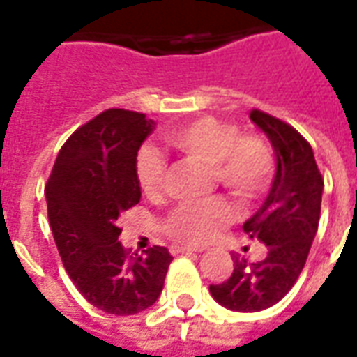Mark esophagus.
I'll list each match as a JSON object with an SVG mask.
<instances>
[{"instance_id": "34e87169", "label": "esophagus", "mask_w": 357, "mask_h": 357, "mask_svg": "<svg viewBox=\"0 0 357 357\" xmlns=\"http://www.w3.org/2000/svg\"><path fill=\"white\" fill-rule=\"evenodd\" d=\"M172 252L174 255H195V252H202V250L195 247H185V245H176V247H172Z\"/></svg>"}]
</instances>
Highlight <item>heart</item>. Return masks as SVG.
<instances>
[{
	"instance_id": "obj_1",
	"label": "heart",
	"mask_w": 357,
	"mask_h": 357,
	"mask_svg": "<svg viewBox=\"0 0 357 357\" xmlns=\"http://www.w3.org/2000/svg\"><path fill=\"white\" fill-rule=\"evenodd\" d=\"M181 155L210 166L216 179L241 201H250L268 185L273 158L268 145L255 135H241L237 126L216 118H199L166 135ZM166 166L153 149L137 156V181L149 197L160 195ZM233 210L224 199H202L179 204L166 220V231L179 243L204 245L231 224Z\"/></svg>"
}]
</instances>
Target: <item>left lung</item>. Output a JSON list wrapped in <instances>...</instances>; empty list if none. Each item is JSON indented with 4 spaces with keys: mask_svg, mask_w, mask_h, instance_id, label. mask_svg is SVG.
<instances>
[{
    "mask_svg": "<svg viewBox=\"0 0 357 357\" xmlns=\"http://www.w3.org/2000/svg\"><path fill=\"white\" fill-rule=\"evenodd\" d=\"M250 120L273 147L275 178L262 206L243 224L250 239L268 247L264 260L248 262L233 255L231 277L210 284L212 298L233 312H262L291 291L306 264L321 214L323 178L310 143L292 126L262 110H252Z\"/></svg>",
    "mask_w": 357,
    "mask_h": 357,
    "instance_id": "left-lung-1",
    "label": "left lung"
}]
</instances>
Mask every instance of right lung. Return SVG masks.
Returning a JSON list of instances; mask_svg holds the SVG:
<instances>
[{"mask_svg":"<svg viewBox=\"0 0 357 357\" xmlns=\"http://www.w3.org/2000/svg\"><path fill=\"white\" fill-rule=\"evenodd\" d=\"M155 130L139 112L109 109L78 128L59 151L45 187L59 255L76 289L107 314L155 304L174 260L166 247L128 256L118 218L141 201L137 153Z\"/></svg>","mask_w":357,"mask_h":357,"instance_id":"add662e5","label":"right lung"}]
</instances>
